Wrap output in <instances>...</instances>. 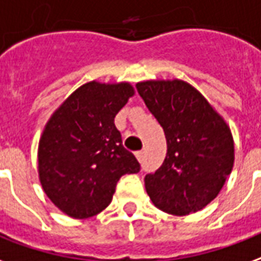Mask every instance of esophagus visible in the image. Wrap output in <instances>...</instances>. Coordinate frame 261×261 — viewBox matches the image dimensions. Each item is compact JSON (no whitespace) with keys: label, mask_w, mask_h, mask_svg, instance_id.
Returning a JSON list of instances; mask_svg holds the SVG:
<instances>
[{"label":"esophagus","mask_w":261,"mask_h":261,"mask_svg":"<svg viewBox=\"0 0 261 261\" xmlns=\"http://www.w3.org/2000/svg\"><path fill=\"white\" fill-rule=\"evenodd\" d=\"M136 159H138L139 161H143V159H144V150H140V151H138V153H136Z\"/></svg>","instance_id":"1"}]
</instances>
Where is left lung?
Listing matches in <instances>:
<instances>
[{
	"label": "left lung",
	"instance_id": "1",
	"mask_svg": "<svg viewBox=\"0 0 261 261\" xmlns=\"http://www.w3.org/2000/svg\"><path fill=\"white\" fill-rule=\"evenodd\" d=\"M139 94L163 126L167 155L144 185L153 204L172 216L201 210L220 193L235 160L224 118L188 82L144 81Z\"/></svg>",
	"mask_w": 261,
	"mask_h": 261
}]
</instances>
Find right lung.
<instances>
[{
	"mask_svg": "<svg viewBox=\"0 0 261 261\" xmlns=\"http://www.w3.org/2000/svg\"><path fill=\"white\" fill-rule=\"evenodd\" d=\"M133 94L128 82L91 81L76 89L45 123L37 151L39 179L66 216L89 218L101 213L119 178L140 170L114 123Z\"/></svg>",
	"mask_w": 261,
	"mask_h": 261,
	"instance_id": "1",
	"label": "right lung"
}]
</instances>
